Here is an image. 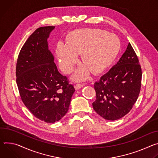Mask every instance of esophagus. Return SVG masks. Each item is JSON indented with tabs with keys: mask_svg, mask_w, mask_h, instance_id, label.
<instances>
[{
	"mask_svg": "<svg viewBox=\"0 0 158 158\" xmlns=\"http://www.w3.org/2000/svg\"><path fill=\"white\" fill-rule=\"evenodd\" d=\"M83 85L82 84H77L75 86V88L76 90H79L80 89H81V87H83Z\"/></svg>",
	"mask_w": 158,
	"mask_h": 158,
	"instance_id": "34e87169",
	"label": "esophagus"
}]
</instances>
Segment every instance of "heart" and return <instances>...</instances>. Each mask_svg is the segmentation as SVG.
Instances as JSON below:
<instances>
[{"label":"heart","mask_w":158,"mask_h":158,"mask_svg":"<svg viewBox=\"0 0 158 158\" xmlns=\"http://www.w3.org/2000/svg\"><path fill=\"white\" fill-rule=\"evenodd\" d=\"M66 44L59 42L56 55L62 71L69 73L81 53L83 63L75 71L73 79L82 81L91 71L100 73L114 61L120 49V41L115 34L92 28H83L69 32L66 36Z\"/></svg>","instance_id":"obj_1"}]
</instances>
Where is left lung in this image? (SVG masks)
<instances>
[{
  "mask_svg": "<svg viewBox=\"0 0 158 158\" xmlns=\"http://www.w3.org/2000/svg\"><path fill=\"white\" fill-rule=\"evenodd\" d=\"M142 72L139 60L129 43L118 61L94 84V110L108 120L125 116L135 103L141 86Z\"/></svg>",
  "mask_w": 158,
  "mask_h": 158,
  "instance_id": "left-lung-1",
  "label": "left lung"
}]
</instances>
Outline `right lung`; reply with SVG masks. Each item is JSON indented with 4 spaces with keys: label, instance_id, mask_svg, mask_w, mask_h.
Returning <instances> with one entry per match:
<instances>
[{
    "label": "right lung",
    "instance_id": "1",
    "mask_svg": "<svg viewBox=\"0 0 158 158\" xmlns=\"http://www.w3.org/2000/svg\"><path fill=\"white\" fill-rule=\"evenodd\" d=\"M55 26L37 29L24 43L17 58L16 82L25 106L47 123L60 120L67 113L75 90L62 75L48 48Z\"/></svg>",
    "mask_w": 158,
    "mask_h": 158
}]
</instances>
